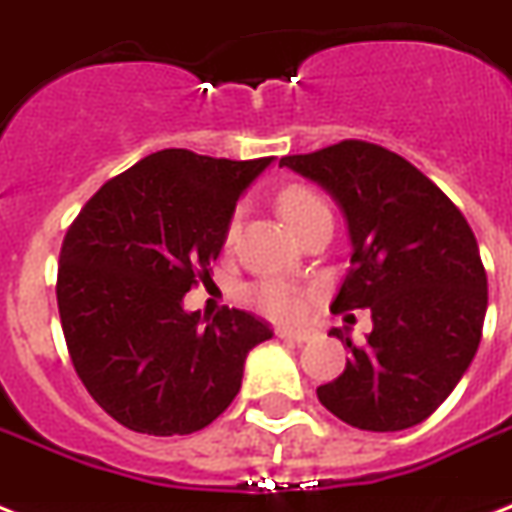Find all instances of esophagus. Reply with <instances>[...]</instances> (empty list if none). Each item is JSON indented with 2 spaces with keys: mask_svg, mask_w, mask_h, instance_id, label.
<instances>
[{
  "mask_svg": "<svg viewBox=\"0 0 512 512\" xmlns=\"http://www.w3.org/2000/svg\"><path fill=\"white\" fill-rule=\"evenodd\" d=\"M276 335H279L281 340H289V342H308V340H313V332H311V329L279 327V329H276Z\"/></svg>",
  "mask_w": 512,
  "mask_h": 512,
  "instance_id": "obj_1",
  "label": "esophagus"
}]
</instances>
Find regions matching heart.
Here are the masks:
<instances>
[{"label": "heart", "mask_w": 512, "mask_h": 512, "mask_svg": "<svg viewBox=\"0 0 512 512\" xmlns=\"http://www.w3.org/2000/svg\"><path fill=\"white\" fill-rule=\"evenodd\" d=\"M279 212L297 233L305 223H311L316 215L329 212V207L327 201L321 199V193L313 191L311 185L295 183L287 185L279 193ZM233 236H236V217L225 228V244H231ZM247 295L249 303L255 305L257 311H263L265 316H271V319H295L297 313H300V305H303V289L292 284V281L279 279V276L257 279L249 287Z\"/></svg>", "instance_id": "1"}]
</instances>
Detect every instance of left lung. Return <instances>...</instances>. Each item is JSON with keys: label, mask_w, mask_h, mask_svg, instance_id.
Returning <instances> with one entry per match:
<instances>
[{"label": "left lung", "mask_w": 512, "mask_h": 512, "mask_svg": "<svg viewBox=\"0 0 512 512\" xmlns=\"http://www.w3.org/2000/svg\"><path fill=\"white\" fill-rule=\"evenodd\" d=\"M279 167L327 188L348 217L353 255L332 311H372L337 380L316 388L358 430L412 428L444 404L476 356L486 316V268L460 207L404 156L340 140Z\"/></svg>", "instance_id": "1"}]
</instances>
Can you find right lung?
<instances>
[{
	"mask_svg": "<svg viewBox=\"0 0 512 512\" xmlns=\"http://www.w3.org/2000/svg\"><path fill=\"white\" fill-rule=\"evenodd\" d=\"M271 156L231 162L164 148L100 185L68 225L58 313L68 356L98 406L148 436H188L228 409L263 319L183 295L209 279L241 191Z\"/></svg>",
	"mask_w": 512,
	"mask_h": 512,
	"instance_id": "right-lung-1",
	"label": "right lung"
}]
</instances>
